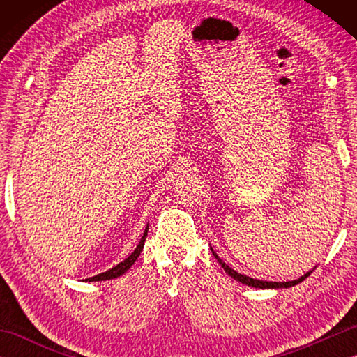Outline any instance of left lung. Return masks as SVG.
I'll use <instances>...</instances> for the list:
<instances>
[{
    "instance_id": "obj_1",
    "label": "left lung",
    "mask_w": 357,
    "mask_h": 357,
    "mask_svg": "<svg viewBox=\"0 0 357 357\" xmlns=\"http://www.w3.org/2000/svg\"><path fill=\"white\" fill-rule=\"evenodd\" d=\"M210 250L211 252H213V256L216 257L218 259V262L221 264V267L225 270V273L229 276H231L234 280H238V282H241V284H244V285H248V287H253V288H290V287H294V285H298L299 282H302V280H304L305 278H308L310 276V273H312L313 270H310V271H307L304 276H301V278H298V279H294V280H287V282H273V280H261V279H255V278H250V276H245V275H241V273H238L236 270H233L231 267H229V265H227L221 257H219L216 253H215V250L210 247Z\"/></svg>"
}]
</instances>
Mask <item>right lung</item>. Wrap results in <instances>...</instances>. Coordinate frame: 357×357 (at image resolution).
Segmentation results:
<instances>
[{
    "label": "right lung",
    "mask_w": 357,
    "mask_h": 357,
    "mask_svg": "<svg viewBox=\"0 0 357 357\" xmlns=\"http://www.w3.org/2000/svg\"><path fill=\"white\" fill-rule=\"evenodd\" d=\"M147 231H149V224L146 227V230H144V233H142V238L139 241V244L136 245V248L133 250L132 255H128L123 262H119L118 265H115V267H112L110 270L104 271V273H100V275H96L93 278H87L86 279L87 282H98V280H110V279H115V278L123 276L124 273L135 264V261L139 257L142 248H144V242H146V239H147Z\"/></svg>",
    "instance_id": "add662e5"
}]
</instances>
